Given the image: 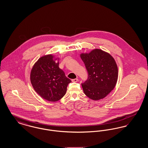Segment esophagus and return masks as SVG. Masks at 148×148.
I'll use <instances>...</instances> for the list:
<instances>
[{"mask_svg": "<svg viewBox=\"0 0 148 148\" xmlns=\"http://www.w3.org/2000/svg\"><path fill=\"white\" fill-rule=\"evenodd\" d=\"M71 81H72L73 82H77V81H78V79L76 78V79H72V80H71Z\"/></svg>", "mask_w": 148, "mask_h": 148, "instance_id": "obj_1", "label": "esophagus"}]
</instances>
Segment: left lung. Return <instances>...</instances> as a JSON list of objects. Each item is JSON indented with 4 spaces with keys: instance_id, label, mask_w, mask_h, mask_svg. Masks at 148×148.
Listing matches in <instances>:
<instances>
[{
    "instance_id": "obj_1",
    "label": "left lung",
    "mask_w": 148,
    "mask_h": 148,
    "mask_svg": "<svg viewBox=\"0 0 148 148\" xmlns=\"http://www.w3.org/2000/svg\"><path fill=\"white\" fill-rule=\"evenodd\" d=\"M80 57L88 73V79L82 84L85 94L93 100L104 98L116 84L118 69L115 60L110 54L99 49Z\"/></svg>"
}]
</instances>
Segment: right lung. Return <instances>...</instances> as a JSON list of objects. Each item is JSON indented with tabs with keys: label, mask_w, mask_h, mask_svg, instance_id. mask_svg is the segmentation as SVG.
<instances>
[{
	"label": "right lung",
	"mask_w": 148,
	"mask_h": 148,
	"mask_svg": "<svg viewBox=\"0 0 148 148\" xmlns=\"http://www.w3.org/2000/svg\"><path fill=\"white\" fill-rule=\"evenodd\" d=\"M58 60L52 54L44 56L34 64L30 72V82L35 92L49 101L62 98L71 82L59 68Z\"/></svg>",
	"instance_id": "add662e5"
}]
</instances>
